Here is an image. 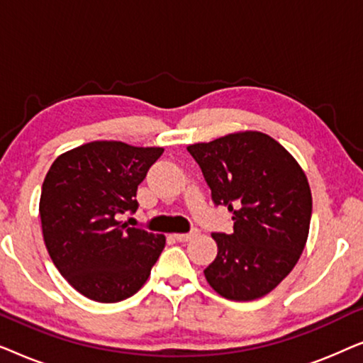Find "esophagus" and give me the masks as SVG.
Here are the masks:
<instances>
[{
  "mask_svg": "<svg viewBox=\"0 0 363 363\" xmlns=\"http://www.w3.org/2000/svg\"><path fill=\"white\" fill-rule=\"evenodd\" d=\"M196 235H198V230H193V231H190V233H177V235H173V236H175L177 241L186 242V241H190L191 238L196 236Z\"/></svg>",
  "mask_w": 363,
  "mask_h": 363,
  "instance_id": "obj_1",
  "label": "esophagus"
}]
</instances>
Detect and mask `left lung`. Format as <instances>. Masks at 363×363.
Returning a JSON list of instances; mask_svg holds the SVG:
<instances>
[{
  "instance_id": "8db88e82",
  "label": "left lung",
  "mask_w": 363,
  "mask_h": 363,
  "mask_svg": "<svg viewBox=\"0 0 363 363\" xmlns=\"http://www.w3.org/2000/svg\"><path fill=\"white\" fill-rule=\"evenodd\" d=\"M186 150L200 165L215 205L233 213L231 235L213 233L215 261L205 277L230 301H255L292 271L312 215L309 182L296 158L262 132H236Z\"/></svg>"
}]
</instances>
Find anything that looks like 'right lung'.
Wrapping results in <instances>:
<instances>
[{
    "label": "right lung",
    "instance_id": "add662e5",
    "mask_svg": "<svg viewBox=\"0 0 363 363\" xmlns=\"http://www.w3.org/2000/svg\"><path fill=\"white\" fill-rule=\"evenodd\" d=\"M162 147L97 140L59 155L43 183L39 215L54 266L87 299L135 294L165 247V236L117 220L135 213L137 188Z\"/></svg>",
    "mask_w": 363,
    "mask_h": 363
}]
</instances>
